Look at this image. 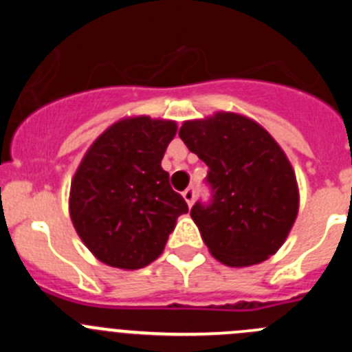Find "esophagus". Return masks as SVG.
<instances>
[{
	"label": "esophagus",
	"instance_id": "obj_1",
	"mask_svg": "<svg viewBox=\"0 0 352 352\" xmlns=\"http://www.w3.org/2000/svg\"><path fill=\"white\" fill-rule=\"evenodd\" d=\"M183 199H185L188 206H192V204H194V199H195V190H194V188H186V190L183 192Z\"/></svg>",
	"mask_w": 352,
	"mask_h": 352
}]
</instances>
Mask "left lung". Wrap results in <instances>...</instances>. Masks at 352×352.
<instances>
[{
	"mask_svg": "<svg viewBox=\"0 0 352 352\" xmlns=\"http://www.w3.org/2000/svg\"><path fill=\"white\" fill-rule=\"evenodd\" d=\"M179 138L208 166V204L190 217L226 266L259 264L284 245L300 194L291 162L259 123L236 113L185 121Z\"/></svg>",
	"mask_w": 352,
	"mask_h": 352,
	"instance_id": "obj_1",
	"label": "left lung"
}]
</instances>
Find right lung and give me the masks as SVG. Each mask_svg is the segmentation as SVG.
I'll list each match as a JSON object with an SVG mask.
<instances>
[{
	"label": "right lung",
	"mask_w": 352,
	"mask_h": 352,
	"mask_svg": "<svg viewBox=\"0 0 352 352\" xmlns=\"http://www.w3.org/2000/svg\"><path fill=\"white\" fill-rule=\"evenodd\" d=\"M176 123L133 116L89 146L70 185L68 210L82 243L107 266L139 270L167 243L185 199L169 185L162 158Z\"/></svg>",
	"instance_id": "obj_1"
}]
</instances>
